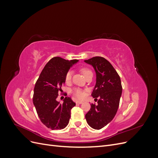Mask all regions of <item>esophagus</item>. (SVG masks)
<instances>
[{
  "instance_id": "esophagus-1",
  "label": "esophagus",
  "mask_w": 158,
  "mask_h": 158,
  "mask_svg": "<svg viewBox=\"0 0 158 158\" xmlns=\"http://www.w3.org/2000/svg\"><path fill=\"white\" fill-rule=\"evenodd\" d=\"M76 103H78V104H82L83 103V102H82V101H76Z\"/></svg>"
}]
</instances>
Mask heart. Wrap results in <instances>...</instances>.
I'll return each mask as SVG.
<instances>
[{"instance_id":"heart-1","label":"heart","mask_w":158,"mask_h":158,"mask_svg":"<svg viewBox=\"0 0 158 158\" xmlns=\"http://www.w3.org/2000/svg\"><path fill=\"white\" fill-rule=\"evenodd\" d=\"M82 72L85 76H86L89 73H91V71L87 69H82ZM72 74H73V73H72L71 70H69L67 72V73H66V74L65 75V81L66 82H69L70 81L71 78H72ZM73 92L78 98H82L84 97V93L83 91L81 90L80 89H78V88H74L73 90Z\"/></svg>"}]
</instances>
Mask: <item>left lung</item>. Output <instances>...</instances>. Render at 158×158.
<instances>
[{
  "label": "left lung",
  "mask_w": 158,
  "mask_h": 158,
  "mask_svg": "<svg viewBox=\"0 0 158 158\" xmlns=\"http://www.w3.org/2000/svg\"><path fill=\"white\" fill-rule=\"evenodd\" d=\"M92 65L96 74V82L92 94L97 99L98 105L91 104L89 111L85 114L88 125L99 130L111 122L115 116L122 94L121 78L113 66L102 56L85 60Z\"/></svg>",
  "instance_id": "obj_1"
}]
</instances>
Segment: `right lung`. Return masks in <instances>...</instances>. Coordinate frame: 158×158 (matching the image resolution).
Masks as SVG:
<instances>
[{"label":"right lung","instance_id":"add662e5","mask_svg":"<svg viewBox=\"0 0 158 158\" xmlns=\"http://www.w3.org/2000/svg\"><path fill=\"white\" fill-rule=\"evenodd\" d=\"M79 60L52 58L46 64L37 79L33 92V103L43 124L51 130L63 129L68 125L70 111L76 103L66 97L63 103L56 100L65 82V75Z\"/></svg>","mask_w":158,"mask_h":158}]
</instances>
